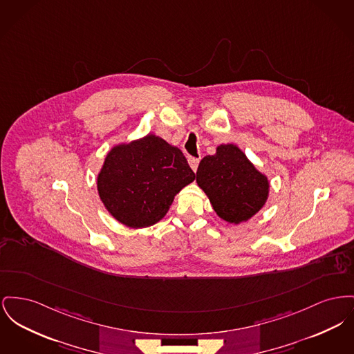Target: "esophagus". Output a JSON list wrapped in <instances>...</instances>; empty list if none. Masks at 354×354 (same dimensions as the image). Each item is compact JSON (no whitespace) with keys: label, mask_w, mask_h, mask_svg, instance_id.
<instances>
[{"label":"esophagus","mask_w":354,"mask_h":354,"mask_svg":"<svg viewBox=\"0 0 354 354\" xmlns=\"http://www.w3.org/2000/svg\"><path fill=\"white\" fill-rule=\"evenodd\" d=\"M188 165L191 167V169L195 172V171L198 169V166H199V159H196V158H188Z\"/></svg>","instance_id":"obj_1"}]
</instances>
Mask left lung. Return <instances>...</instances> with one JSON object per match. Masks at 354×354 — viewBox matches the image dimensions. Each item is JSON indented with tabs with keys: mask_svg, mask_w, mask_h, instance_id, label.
<instances>
[{
	"mask_svg": "<svg viewBox=\"0 0 354 354\" xmlns=\"http://www.w3.org/2000/svg\"><path fill=\"white\" fill-rule=\"evenodd\" d=\"M196 183L207 195L216 215L229 225L248 222L266 205L270 180L235 145L216 147L196 171Z\"/></svg>",
	"mask_w": 354,
	"mask_h": 354,
	"instance_id": "obj_1",
	"label": "left lung"
}]
</instances>
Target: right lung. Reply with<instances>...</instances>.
<instances>
[{
	"label": "right lung",
	"instance_id": "right-lung-1",
	"mask_svg": "<svg viewBox=\"0 0 354 354\" xmlns=\"http://www.w3.org/2000/svg\"><path fill=\"white\" fill-rule=\"evenodd\" d=\"M194 179L182 151L148 133L106 152L96 186L106 211L119 223L145 229L166 216L176 194Z\"/></svg>",
	"mask_w": 354,
	"mask_h": 354
}]
</instances>
